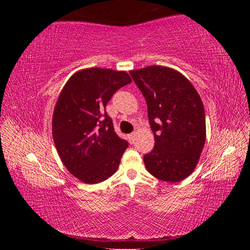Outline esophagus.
Returning a JSON list of instances; mask_svg holds the SVG:
<instances>
[{
    "label": "esophagus",
    "mask_w": 250,
    "mask_h": 250,
    "mask_svg": "<svg viewBox=\"0 0 250 250\" xmlns=\"http://www.w3.org/2000/svg\"><path fill=\"white\" fill-rule=\"evenodd\" d=\"M134 137H135V132H134V133H131V134H129V140H130V142H131V143H133V141H134Z\"/></svg>",
    "instance_id": "esophagus-1"
}]
</instances>
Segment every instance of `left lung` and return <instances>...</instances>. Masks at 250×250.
Listing matches in <instances>:
<instances>
[{
  "mask_svg": "<svg viewBox=\"0 0 250 250\" xmlns=\"http://www.w3.org/2000/svg\"><path fill=\"white\" fill-rule=\"evenodd\" d=\"M147 103L155 147L144 156L152 176L168 183L194 171L206 140L205 111L198 91L183 74L151 65L130 71Z\"/></svg>",
  "mask_w": 250,
  "mask_h": 250,
  "instance_id": "8db88e82",
  "label": "left lung"
}]
</instances>
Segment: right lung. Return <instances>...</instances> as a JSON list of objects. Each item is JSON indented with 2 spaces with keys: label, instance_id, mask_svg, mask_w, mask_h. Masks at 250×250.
Instances as JSON below:
<instances>
[{
  "label": "right lung",
  "instance_id": "add662e5",
  "mask_svg": "<svg viewBox=\"0 0 250 250\" xmlns=\"http://www.w3.org/2000/svg\"><path fill=\"white\" fill-rule=\"evenodd\" d=\"M125 71L90 67L73 74L52 116V137L61 161L84 184L107 179L119 167L128 142L116 134L106 104L130 83Z\"/></svg>",
  "mask_w": 250,
  "mask_h": 250
}]
</instances>
